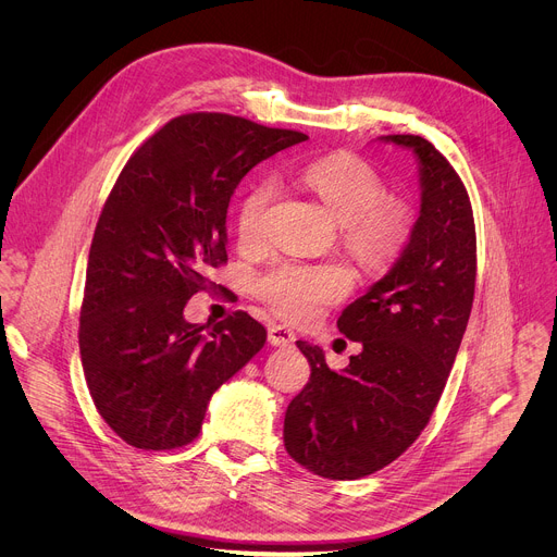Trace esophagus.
<instances>
[{"mask_svg":"<svg viewBox=\"0 0 557 557\" xmlns=\"http://www.w3.org/2000/svg\"><path fill=\"white\" fill-rule=\"evenodd\" d=\"M269 344L277 346V348H286V346L295 344V333L286 326H271L269 329Z\"/></svg>","mask_w":557,"mask_h":557,"instance_id":"34e87169","label":"esophagus"}]
</instances>
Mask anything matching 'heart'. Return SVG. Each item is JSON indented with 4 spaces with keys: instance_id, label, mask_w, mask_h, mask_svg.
<instances>
[{
    "instance_id": "obj_1",
    "label": "heart",
    "mask_w": 557,
    "mask_h": 557,
    "mask_svg": "<svg viewBox=\"0 0 557 557\" xmlns=\"http://www.w3.org/2000/svg\"><path fill=\"white\" fill-rule=\"evenodd\" d=\"M304 185L346 224L348 245L368 269H383L408 245L412 213L406 202L381 198L379 174L355 153H329L304 168ZM277 185L264 178L251 187L237 209V237L258 247L267 237V213ZM352 275L335 262H284L260 280V295L293 322H308L326 304L348 295Z\"/></svg>"
}]
</instances>
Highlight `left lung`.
Returning <instances> with one entry per match:
<instances>
[{"instance_id": "8db88e82", "label": "left lung", "mask_w": 557, "mask_h": 557, "mask_svg": "<svg viewBox=\"0 0 557 557\" xmlns=\"http://www.w3.org/2000/svg\"><path fill=\"white\" fill-rule=\"evenodd\" d=\"M419 161L421 211L396 264L344 308L339 333L361 352L335 372L297 342L310 379L290 401L284 447L331 481H357L399 458L428 425L460 348L475 288L471 202L447 158L412 134L381 136Z\"/></svg>"}]
</instances>
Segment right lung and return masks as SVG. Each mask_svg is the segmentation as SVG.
Listing matches in <instances>:
<instances>
[{
    "label": "right lung",
    "instance_id": "right-lung-1",
    "mask_svg": "<svg viewBox=\"0 0 557 557\" xmlns=\"http://www.w3.org/2000/svg\"><path fill=\"white\" fill-rule=\"evenodd\" d=\"M243 116L172 119L125 163L99 215L78 348L103 421L132 447L191 443L213 392L247 366L267 331L245 310L209 329L183 310L226 264V209L269 156L306 140Z\"/></svg>",
    "mask_w": 557,
    "mask_h": 557
}]
</instances>
